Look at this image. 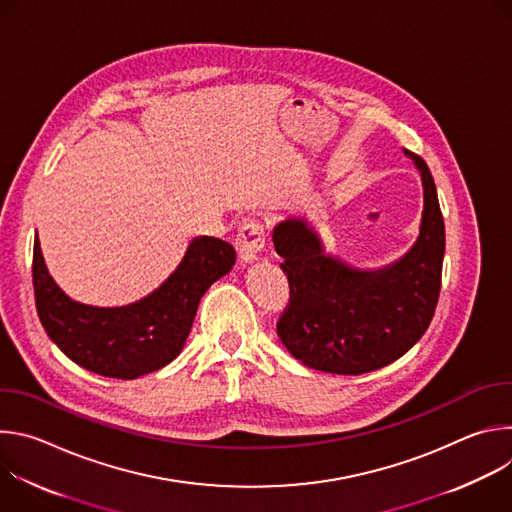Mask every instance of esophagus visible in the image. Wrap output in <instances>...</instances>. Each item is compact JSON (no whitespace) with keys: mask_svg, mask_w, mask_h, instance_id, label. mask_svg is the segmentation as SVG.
<instances>
[{"mask_svg":"<svg viewBox=\"0 0 512 512\" xmlns=\"http://www.w3.org/2000/svg\"><path fill=\"white\" fill-rule=\"evenodd\" d=\"M237 251L243 265H251L259 261L263 245H265V231L259 223H245L237 235Z\"/></svg>","mask_w":512,"mask_h":512,"instance_id":"1","label":"esophagus"}]
</instances>
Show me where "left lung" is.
<instances>
[{
  "instance_id": "8db88e82",
  "label": "left lung",
  "mask_w": 512,
  "mask_h": 512,
  "mask_svg": "<svg viewBox=\"0 0 512 512\" xmlns=\"http://www.w3.org/2000/svg\"><path fill=\"white\" fill-rule=\"evenodd\" d=\"M421 176L419 235L397 261L360 269L326 245L306 216H285L273 227L291 298L277 336L306 367L362 375L401 358L427 330L442 285L444 218L425 162L403 150Z\"/></svg>"
}]
</instances>
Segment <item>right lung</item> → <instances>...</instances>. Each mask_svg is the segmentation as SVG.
Instances as JSON below:
<instances>
[{
  "label": "right lung",
  "mask_w": 512,
  "mask_h": 512,
  "mask_svg": "<svg viewBox=\"0 0 512 512\" xmlns=\"http://www.w3.org/2000/svg\"><path fill=\"white\" fill-rule=\"evenodd\" d=\"M235 261L233 245L196 237L152 294L127 306L99 308L64 294L48 273L36 235L32 277L38 316L50 340L79 367L111 379H137L182 352L206 289Z\"/></svg>",
  "instance_id": "obj_1"
}]
</instances>
